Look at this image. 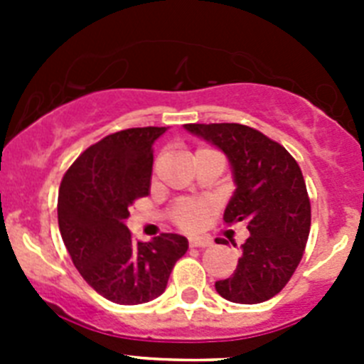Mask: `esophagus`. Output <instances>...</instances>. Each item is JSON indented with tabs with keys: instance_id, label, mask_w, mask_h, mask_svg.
Listing matches in <instances>:
<instances>
[{
	"instance_id": "esophagus-1",
	"label": "esophagus",
	"mask_w": 364,
	"mask_h": 364,
	"mask_svg": "<svg viewBox=\"0 0 364 364\" xmlns=\"http://www.w3.org/2000/svg\"><path fill=\"white\" fill-rule=\"evenodd\" d=\"M213 244V240L210 237H191L189 239V246L191 247H208Z\"/></svg>"
}]
</instances>
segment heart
Masks as SVG:
<instances>
[{"label": "heart", "mask_w": 364, "mask_h": 364, "mask_svg": "<svg viewBox=\"0 0 364 364\" xmlns=\"http://www.w3.org/2000/svg\"><path fill=\"white\" fill-rule=\"evenodd\" d=\"M211 204L198 198H180L171 210V218L176 226L186 231H197L210 217Z\"/></svg>", "instance_id": "1"}]
</instances>
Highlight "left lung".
I'll return each mask as SVG.
<instances>
[{"mask_svg":"<svg viewBox=\"0 0 364 364\" xmlns=\"http://www.w3.org/2000/svg\"><path fill=\"white\" fill-rule=\"evenodd\" d=\"M186 129L226 153L237 189L224 222H244L250 231L237 269L215 288L239 304L268 301L288 284L310 235V197L301 167L281 144L247 125L186 124Z\"/></svg>","mask_w":364,"mask_h":364,"instance_id":"1","label":"left lung"}]
</instances>
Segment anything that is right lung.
<instances>
[{
  "label": "right lung",
  "mask_w": 364,
  "mask_h": 364,
  "mask_svg": "<svg viewBox=\"0 0 364 364\" xmlns=\"http://www.w3.org/2000/svg\"><path fill=\"white\" fill-rule=\"evenodd\" d=\"M166 127H133L87 147L63 175L58 226L73 264L92 290L117 304H142L164 294L188 239L160 233L134 242L129 208L147 197L153 144Z\"/></svg>",
  "instance_id": "add662e5"
}]
</instances>
